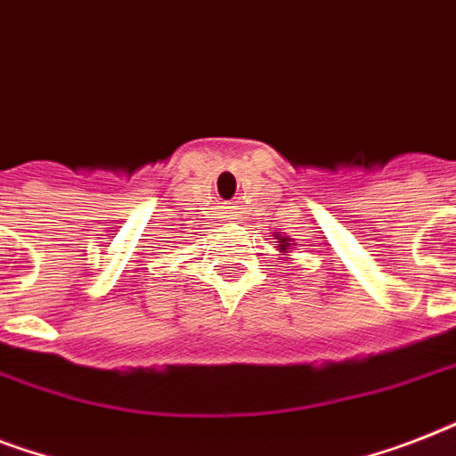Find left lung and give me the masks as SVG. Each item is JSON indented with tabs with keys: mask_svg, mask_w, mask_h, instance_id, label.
Masks as SVG:
<instances>
[{
	"mask_svg": "<svg viewBox=\"0 0 456 456\" xmlns=\"http://www.w3.org/2000/svg\"><path fill=\"white\" fill-rule=\"evenodd\" d=\"M277 246H279V250H281V253H289V248H291V243H289V239H286V236H279L277 234Z\"/></svg>",
	"mask_w": 456,
	"mask_h": 456,
	"instance_id": "1",
	"label": "left lung"
}]
</instances>
